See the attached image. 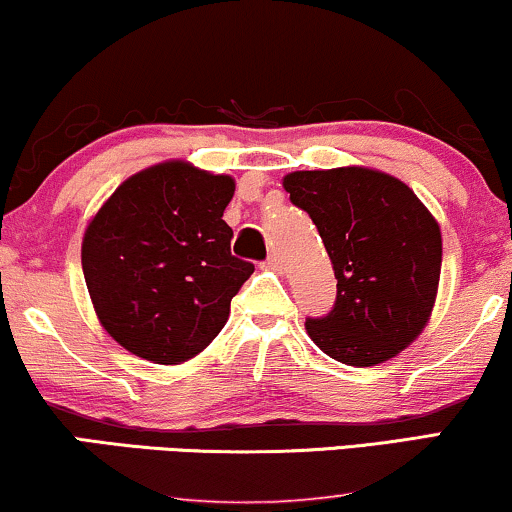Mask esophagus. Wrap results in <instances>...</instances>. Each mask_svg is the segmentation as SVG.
<instances>
[{
  "label": "esophagus",
  "mask_w": 512,
  "mask_h": 512,
  "mask_svg": "<svg viewBox=\"0 0 512 512\" xmlns=\"http://www.w3.org/2000/svg\"><path fill=\"white\" fill-rule=\"evenodd\" d=\"M264 264H267V267H269V269H274V271H281V269H283L281 257H278L276 252H271V255L267 257V262H264Z\"/></svg>",
  "instance_id": "34e87169"
}]
</instances>
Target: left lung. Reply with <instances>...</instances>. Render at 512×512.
I'll return each mask as SVG.
<instances>
[{
    "label": "left lung",
    "instance_id": "left-lung-1",
    "mask_svg": "<svg viewBox=\"0 0 512 512\" xmlns=\"http://www.w3.org/2000/svg\"><path fill=\"white\" fill-rule=\"evenodd\" d=\"M290 203L319 229L338 297L309 338L347 366H375L418 338L435 307L442 231L404 181L368 167L290 172Z\"/></svg>",
    "mask_w": 512,
    "mask_h": 512
}]
</instances>
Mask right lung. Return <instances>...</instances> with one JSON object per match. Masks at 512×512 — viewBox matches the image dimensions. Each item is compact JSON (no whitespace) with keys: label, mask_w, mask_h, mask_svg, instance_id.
<instances>
[{"label":"right lung","mask_w":512,"mask_h":512,"mask_svg":"<svg viewBox=\"0 0 512 512\" xmlns=\"http://www.w3.org/2000/svg\"><path fill=\"white\" fill-rule=\"evenodd\" d=\"M234 179L170 160L115 189L82 238V271L101 326L127 352L181 364L229 319L255 264L231 255L222 215Z\"/></svg>","instance_id":"right-lung-1"}]
</instances>
